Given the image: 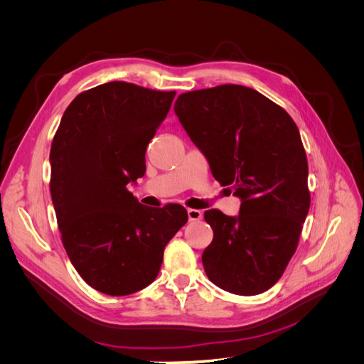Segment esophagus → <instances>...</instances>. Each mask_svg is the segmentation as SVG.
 Wrapping results in <instances>:
<instances>
[{
	"mask_svg": "<svg viewBox=\"0 0 364 364\" xmlns=\"http://www.w3.org/2000/svg\"><path fill=\"white\" fill-rule=\"evenodd\" d=\"M186 214H188L190 222H199V220L203 217L202 211H199V209H188Z\"/></svg>",
	"mask_w": 364,
	"mask_h": 364,
	"instance_id": "esophagus-1",
	"label": "esophagus"
}]
</instances>
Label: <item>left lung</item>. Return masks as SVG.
I'll list each match as a JSON object with an SVG mask.
<instances>
[{
    "instance_id": "8db88e82",
    "label": "left lung",
    "mask_w": 364,
    "mask_h": 364,
    "mask_svg": "<svg viewBox=\"0 0 364 364\" xmlns=\"http://www.w3.org/2000/svg\"><path fill=\"white\" fill-rule=\"evenodd\" d=\"M174 112L215 181L241 200L235 217L205 213L214 230L202 255L206 277L240 296L269 290L296 252L310 209L299 129L281 106L241 85L181 94Z\"/></svg>"
}]
</instances>
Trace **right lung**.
I'll return each mask as SVG.
<instances>
[{
  "mask_svg": "<svg viewBox=\"0 0 364 364\" xmlns=\"http://www.w3.org/2000/svg\"><path fill=\"white\" fill-rule=\"evenodd\" d=\"M176 92L109 82L77 95L54 135L51 199L70 261L92 289L127 296L158 277L164 249L186 223L181 205L142 206L127 183Z\"/></svg>",
  "mask_w": 364,
  "mask_h": 364,
  "instance_id": "right-lung-1",
  "label": "right lung"
}]
</instances>
